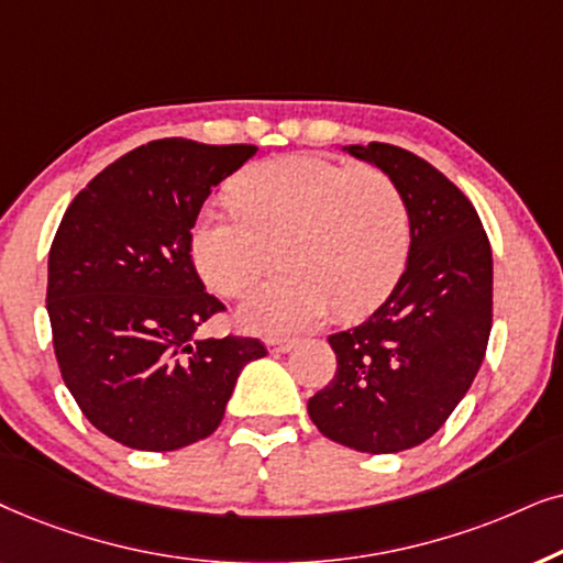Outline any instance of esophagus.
Returning a JSON list of instances; mask_svg holds the SVG:
<instances>
[{
  "label": "esophagus",
  "mask_w": 563,
  "mask_h": 563,
  "mask_svg": "<svg viewBox=\"0 0 563 563\" xmlns=\"http://www.w3.org/2000/svg\"><path fill=\"white\" fill-rule=\"evenodd\" d=\"M267 347H269V352H275V355H280V352L294 350L296 340H288V336H269Z\"/></svg>",
  "instance_id": "esophagus-1"
}]
</instances>
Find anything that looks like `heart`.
Instances as JSON below:
<instances>
[{
	"mask_svg": "<svg viewBox=\"0 0 563 563\" xmlns=\"http://www.w3.org/2000/svg\"><path fill=\"white\" fill-rule=\"evenodd\" d=\"M231 195L234 206H211L195 221L192 260L213 290L242 296L280 246L286 267L242 303V321L257 332H301L332 309L360 317L407 267L411 213L384 169L286 154L246 169Z\"/></svg>",
	"mask_w": 563,
	"mask_h": 563,
	"instance_id": "b5f03b06",
	"label": "heart"
}]
</instances>
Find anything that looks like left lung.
Here are the masks:
<instances>
[{
  "mask_svg": "<svg viewBox=\"0 0 563 563\" xmlns=\"http://www.w3.org/2000/svg\"><path fill=\"white\" fill-rule=\"evenodd\" d=\"M396 179L411 213L407 267L363 324L329 336L336 373L309 399L334 443L399 453L432 438L474 384L492 332V246L471 200L422 156L347 146Z\"/></svg>",
  "mask_w": 563,
  "mask_h": 563,
  "instance_id": "8db88e82",
  "label": "left lung"
}]
</instances>
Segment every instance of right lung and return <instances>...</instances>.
Returning <instances> with one entry per match:
<instances>
[{"label": "right lung", "instance_id": "right-lung-1", "mask_svg": "<svg viewBox=\"0 0 563 563\" xmlns=\"http://www.w3.org/2000/svg\"><path fill=\"white\" fill-rule=\"evenodd\" d=\"M254 152L148 141L89 179L58 223L46 294L58 371L120 445L164 453L213 434L239 373L267 355L254 336H192L227 311L195 273L192 227Z\"/></svg>", "mask_w": 563, "mask_h": 563}]
</instances>
